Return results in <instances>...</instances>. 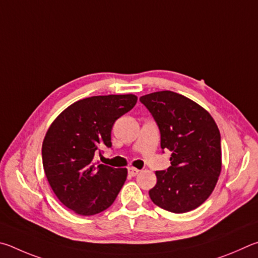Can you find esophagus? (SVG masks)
<instances>
[{
	"label": "esophagus",
	"mask_w": 258,
	"mask_h": 258,
	"mask_svg": "<svg viewBox=\"0 0 258 258\" xmlns=\"http://www.w3.org/2000/svg\"><path fill=\"white\" fill-rule=\"evenodd\" d=\"M139 172V170L136 168H129L128 169V173L129 175H132V177H135V175H137Z\"/></svg>",
	"instance_id": "34e87169"
}]
</instances>
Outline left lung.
<instances>
[{
	"label": "left lung",
	"mask_w": 258,
	"mask_h": 258,
	"mask_svg": "<svg viewBox=\"0 0 258 258\" xmlns=\"http://www.w3.org/2000/svg\"><path fill=\"white\" fill-rule=\"evenodd\" d=\"M139 101L159 126L161 148L171 152V166L155 172L151 200L172 213L197 209L214 190L222 166L218 125L201 105L170 90L147 94Z\"/></svg>",
	"instance_id": "1"
}]
</instances>
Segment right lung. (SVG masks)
<instances>
[{
	"instance_id": "add662e5",
	"label": "right lung",
	"mask_w": 258,
	"mask_h": 258,
	"mask_svg": "<svg viewBox=\"0 0 258 258\" xmlns=\"http://www.w3.org/2000/svg\"><path fill=\"white\" fill-rule=\"evenodd\" d=\"M136 103L132 94L80 99L48 128L42 146L45 174L58 201L75 213H101L115 201L126 169L95 166L93 159L101 147L112 146L113 124Z\"/></svg>"
}]
</instances>
